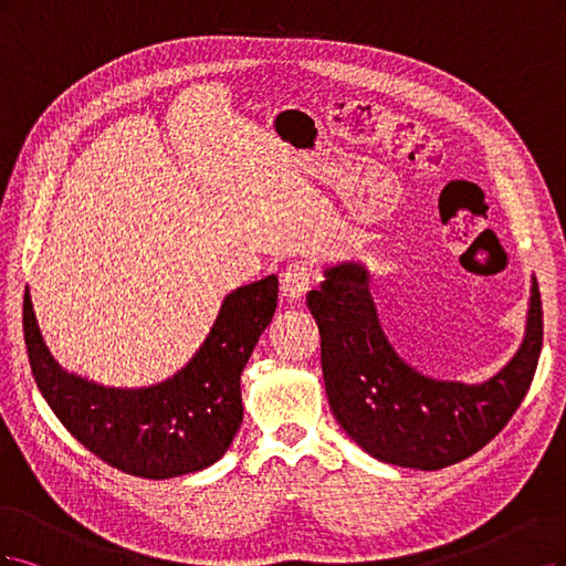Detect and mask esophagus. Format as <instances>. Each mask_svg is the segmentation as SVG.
I'll return each mask as SVG.
<instances>
[{
    "instance_id": "34e87169",
    "label": "esophagus",
    "mask_w": 566,
    "mask_h": 566,
    "mask_svg": "<svg viewBox=\"0 0 566 566\" xmlns=\"http://www.w3.org/2000/svg\"><path fill=\"white\" fill-rule=\"evenodd\" d=\"M310 280H313V268L305 261L286 265L282 270V296H286V301H301L307 294Z\"/></svg>"
}]
</instances>
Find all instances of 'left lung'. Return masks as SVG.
Masks as SVG:
<instances>
[{
  "mask_svg": "<svg viewBox=\"0 0 566 566\" xmlns=\"http://www.w3.org/2000/svg\"><path fill=\"white\" fill-rule=\"evenodd\" d=\"M307 294L322 336L326 397L340 428L382 463L440 470L480 451L505 428L532 386L543 345L538 284H532L522 348L480 386L434 380L397 357L382 334L357 263L324 272Z\"/></svg>",
  "mask_w": 566,
  "mask_h": 566,
  "instance_id": "left-lung-1",
  "label": "left lung"
}]
</instances>
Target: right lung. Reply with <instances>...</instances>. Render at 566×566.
<instances>
[{
    "mask_svg": "<svg viewBox=\"0 0 566 566\" xmlns=\"http://www.w3.org/2000/svg\"><path fill=\"white\" fill-rule=\"evenodd\" d=\"M277 286L270 275L232 291L186 367L140 390L103 388L63 371L25 291L23 332L32 376L70 434L107 465L145 480L190 475L221 459L242 426L240 376L275 315Z\"/></svg>",
    "mask_w": 566,
    "mask_h": 566,
    "instance_id": "add662e5",
    "label": "right lung"
}]
</instances>
